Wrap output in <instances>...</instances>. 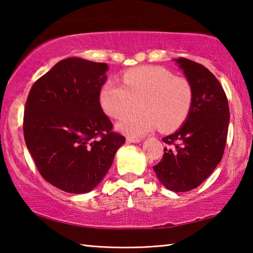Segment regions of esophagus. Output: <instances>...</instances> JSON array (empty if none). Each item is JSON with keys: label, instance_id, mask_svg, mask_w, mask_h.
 I'll return each instance as SVG.
<instances>
[{"label": "esophagus", "instance_id": "1", "mask_svg": "<svg viewBox=\"0 0 253 253\" xmlns=\"http://www.w3.org/2000/svg\"><path fill=\"white\" fill-rule=\"evenodd\" d=\"M140 140H142V139L136 138V137H127V138H126V142L128 144H130V143H139Z\"/></svg>", "mask_w": 253, "mask_h": 253}]
</instances>
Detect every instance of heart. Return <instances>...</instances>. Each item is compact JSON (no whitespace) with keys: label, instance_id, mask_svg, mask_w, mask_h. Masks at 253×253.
Listing matches in <instances>:
<instances>
[{"label":"heart","instance_id":"obj_1","mask_svg":"<svg viewBox=\"0 0 253 253\" xmlns=\"http://www.w3.org/2000/svg\"><path fill=\"white\" fill-rule=\"evenodd\" d=\"M124 84L109 79L100 90V104L109 116L129 114L117 128L131 137H142L160 126L170 130L185 121L193 102V87L185 77L156 67H140L127 71Z\"/></svg>","mask_w":253,"mask_h":253}]
</instances>
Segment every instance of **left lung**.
Returning a JSON list of instances; mask_svg holds the SVG:
<instances>
[{
    "mask_svg": "<svg viewBox=\"0 0 253 253\" xmlns=\"http://www.w3.org/2000/svg\"><path fill=\"white\" fill-rule=\"evenodd\" d=\"M193 87V102L179 129L163 138L170 148L153 166L156 176L173 192L198 187L223 156L230 121L228 98L219 80L198 62L175 60Z\"/></svg>",
    "mask_w": 253,
    "mask_h": 253,
    "instance_id": "obj_1",
    "label": "left lung"
}]
</instances>
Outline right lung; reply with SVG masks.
Returning <instances> with one entry per match:
<instances>
[{
    "instance_id": "right-lung-1",
    "label": "right lung",
    "mask_w": 253,
    "mask_h": 253,
    "mask_svg": "<svg viewBox=\"0 0 253 253\" xmlns=\"http://www.w3.org/2000/svg\"><path fill=\"white\" fill-rule=\"evenodd\" d=\"M106 63L81 58L59 61L33 84L24 109L23 134L46 182L74 194L99 184L125 137L100 106Z\"/></svg>"
}]
</instances>
